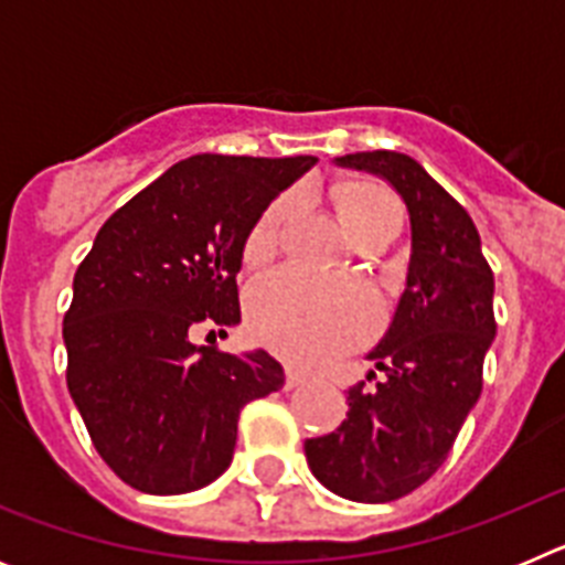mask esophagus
Here are the masks:
<instances>
[{"label":"esophagus","instance_id":"esophagus-1","mask_svg":"<svg viewBox=\"0 0 565 565\" xmlns=\"http://www.w3.org/2000/svg\"><path fill=\"white\" fill-rule=\"evenodd\" d=\"M306 382V376L297 371H286V391H294V387H299V384Z\"/></svg>","mask_w":565,"mask_h":565}]
</instances>
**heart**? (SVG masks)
<instances>
[{
    "mask_svg": "<svg viewBox=\"0 0 565 565\" xmlns=\"http://www.w3.org/2000/svg\"><path fill=\"white\" fill-rule=\"evenodd\" d=\"M291 206V198H279L259 214L243 243L246 263H263L274 254ZM339 217L353 239L379 226L402 228L396 194L379 183L344 189L339 194ZM376 322V297L351 282H322L297 268H277L248 288V326L254 337L288 362H328L362 344Z\"/></svg>",
    "mask_w": 565,
    "mask_h": 565,
    "instance_id": "b5f03b06",
    "label": "heart"
}]
</instances>
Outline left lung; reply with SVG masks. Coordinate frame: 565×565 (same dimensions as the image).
<instances>
[{
	"instance_id": "obj_1",
	"label": "left lung",
	"mask_w": 565,
	"mask_h": 565,
	"mask_svg": "<svg viewBox=\"0 0 565 565\" xmlns=\"http://www.w3.org/2000/svg\"><path fill=\"white\" fill-rule=\"evenodd\" d=\"M382 174L407 203L413 254L376 373L348 391V418L308 438L306 458L331 492L359 503L411 495L438 472L483 387L495 339V279L467 209L411 154L373 149L337 158Z\"/></svg>"
}]
</instances>
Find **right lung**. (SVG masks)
<instances>
[{
    "label": "right lung",
    "mask_w": 565,
    "mask_h": 565,
    "mask_svg": "<svg viewBox=\"0 0 565 565\" xmlns=\"http://www.w3.org/2000/svg\"><path fill=\"white\" fill-rule=\"evenodd\" d=\"M313 163L192 154L98 228L64 313L67 387L98 456L132 489L212 483L232 463L239 411L286 382L266 351L234 356L192 333L237 326L243 243Z\"/></svg>",
    "instance_id": "obj_1"
}]
</instances>
